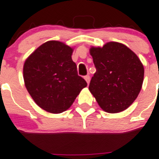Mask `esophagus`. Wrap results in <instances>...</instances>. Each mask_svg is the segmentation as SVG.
<instances>
[{
	"label": "esophagus",
	"mask_w": 159,
	"mask_h": 159,
	"mask_svg": "<svg viewBox=\"0 0 159 159\" xmlns=\"http://www.w3.org/2000/svg\"><path fill=\"white\" fill-rule=\"evenodd\" d=\"M84 78H85V80L86 81V82H87L88 84H89V82H90V77L89 75H86L84 77Z\"/></svg>",
	"instance_id": "esophagus-1"
}]
</instances>
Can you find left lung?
<instances>
[{
    "label": "left lung",
    "instance_id": "left-lung-1",
    "mask_svg": "<svg viewBox=\"0 0 159 159\" xmlns=\"http://www.w3.org/2000/svg\"><path fill=\"white\" fill-rule=\"evenodd\" d=\"M96 68L89 90L103 111L118 113L127 109L141 91L144 67L137 55L120 43L91 47Z\"/></svg>",
    "mask_w": 159,
    "mask_h": 159
}]
</instances>
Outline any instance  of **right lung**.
<instances>
[{
  "instance_id": "right-lung-1",
  "label": "right lung",
  "mask_w": 159,
  "mask_h": 159,
  "mask_svg": "<svg viewBox=\"0 0 159 159\" xmlns=\"http://www.w3.org/2000/svg\"><path fill=\"white\" fill-rule=\"evenodd\" d=\"M73 51L62 42L48 41L24 63L26 90L35 103L48 112L58 114L69 109L87 86L77 74V65L72 60Z\"/></svg>"
}]
</instances>
